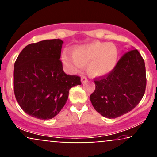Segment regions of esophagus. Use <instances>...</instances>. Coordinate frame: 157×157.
Segmentation results:
<instances>
[{"label":"esophagus","instance_id":"esophagus-1","mask_svg":"<svg viewBox=\"0 0 157 157\" xmlns=\"http://www.w3.org/2000/svg\"><path fill=\"white\" fill-rule=\"evenodd\" d=\"M87 80H88V79H87L86 77H85V76H82V77H81V82H82V83H86V82Z\"/></svg>","mask_w":157,"mask_h":157}]
</instances>
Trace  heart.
<instances>
[{
  "mask_svg": "<svg viewBox=\"0 0 157 157\" xmlns=\"http://www.w3.org/2000/svg\"><path fill=\"white\" fill-rule=\"evenodd\" d=\"M119 52L113 43L93 41L74 49L73 54L65 51L62 62L71 73H76L87 63V71L95 77L105 76L113 70L117 63Z\"/></svg>",
  "mask_w": 157,
  "mask_h": 157,
  "instance_id": "heart-1",
  "label": "heart"
}]
</instances>
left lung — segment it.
I'll use <instances>...</instances> for the list:
<instances>
[{
  "mask_svg": "<svg viewBox=\"0 0 157 157\" xmlns=\"http://www.w3.org/2000/svg\"><path fill=\"white\" fill-rule=\"evenodd\" d=\"M95 90L90 98L97 112L112 119L131 111L141 101L146 89V69L137 49L120 58L110 73L94 80Z\"/></svg>",
  "mask_w": 157,
  "mask_h": 157,
  "instance_id": "1",
  "label": "left lung"
}]
</instances>
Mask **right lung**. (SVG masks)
<instances>
[{
    "label": "right lung",
    "instance_id": "right-lung-1",
    "mask_svg": "<svg viewBox=\"0 0 157 157\" xmlns=\"http://www.w3.org/2000/svg\"><path fill=\"white\" fill-rule=\"evenodd\" d=\"M63 41L45 40L26 46L14 64V93L21 108L33 117L53 118L65 106L69 90L80 77L67 75L60 60Z\"/></svg>",
    "mask_w": 157,
    "mask_h": 157
}]
</instances>
